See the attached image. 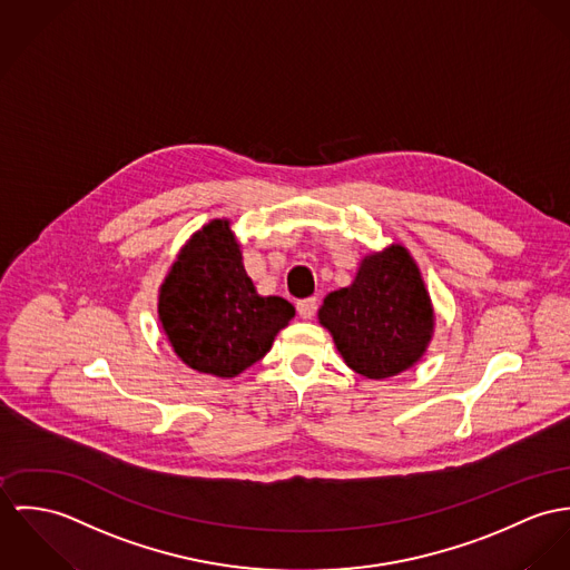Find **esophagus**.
<instances>
[{
    "label": "esophagus",
    "mask_w": 570,
    "mask_h": 570,
    "mask_svg": "<svg viewBox=\"0 0 570 570\" xmlns=\"http://www.w3.org/2000/svg\"><path fill=\"white\" fill-rule=\"evenodd\" d=\"M315 297H311V299H302V302L297 304V313H299V316H302V318H311V316L315 315Z\"/></svg>",
    "instance_id": "1"
}]
</instances>
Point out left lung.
Here are the masks:
<instances>
[{"mask_svg": "<svg viewBox=\"0 0 570 570\" xmlns=\"http://www.w3.org/2000/svg\"><path fill=\"white\" fill-rule=\"evenodd\" d=\"M318 321L356 374L379 380L417 363L431 341L433 308L415 262L391 245L365 257L352 286L323 299Z\"/></svg>", "mask_w": 570, "mask_h": 570, "instance_id": "1", "label": "left lung"}]
</instances>
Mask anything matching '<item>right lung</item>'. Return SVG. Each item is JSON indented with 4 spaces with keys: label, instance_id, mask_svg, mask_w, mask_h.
Instances as JSON below:
<instances>
[{
    "label": "right lung",
    "instance_id": "add662e5",
    "mask_svg": "<svg viewBox=\"0 0 570 570\" xmlns=\"http://www.w3.org/2000/svg\"><path fill=\"white\" fill-rule=\"evenodd\" d=\"M293 316L286 299L255 293L227 220L191 236L159 295V318L177 356L218 379L257 363Z\"/></svg>",
    "mask_w": 570,
    "mask_h": 570
}]
</instances>
